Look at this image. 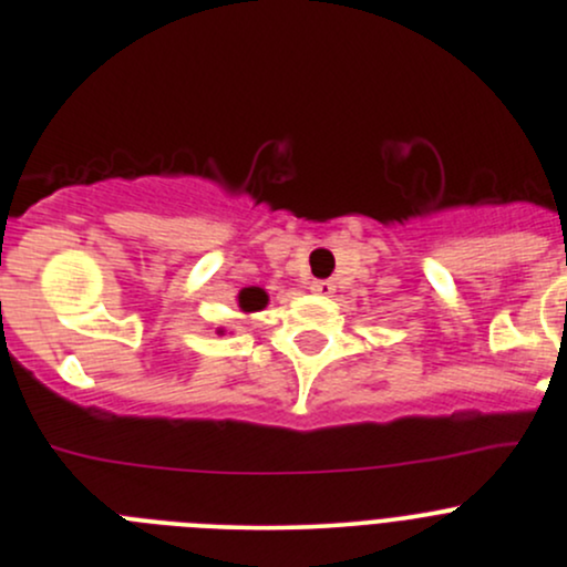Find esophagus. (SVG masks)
Masks as SVG:
<instances>
[{"label":"esophagus","instance_id":"1","mask_svg":"<svg viewBox=\"0 0 567 567\" xmlns=\"http://www.w3.org/2000/svg\"><path fill=\"white\" fill-rule=\"evenodd\" d=\"M310 291L319 297H332L334 295V286L332 281H310Z\"/></svg>","mask_w":567,"mask_h":567}]
</instances>
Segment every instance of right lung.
<instances>
[{"label":"right lung","instance_id":"right-lung-1","mask_svg":"<svg viewBox=\"0 0 567 567\" xmlns=\"http://www.w3.org/2000/svg\"><path fill=\"white\" fill-rule=\"evenodd\" d=\"M267 302H270V297H267V291L261 289V286H246V289H240V295H237V308H240L243 313H257V310L267 308ZM218 334H224L221 327H218Z\"/></svg>","mask_w":567,"mask_h":567}]
</instances>
